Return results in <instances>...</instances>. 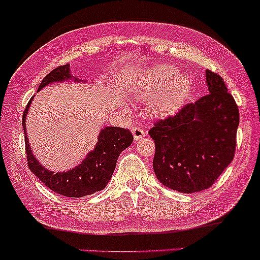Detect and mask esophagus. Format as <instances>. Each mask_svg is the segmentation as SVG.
Returning <instances> with one entry per match:
<instances>
[{
    "instance_id": "obj_1",
    "label": "esophagus",
    "mask_w": 260,
    "mask_h": 260,
    "mask_svg": "<svg viewBox=\"0 0 260 260\" xmlns=\"http://www.w3.org/2000/svg\"><path fill=\"white\" fill-rule=\"evenodd\" d=\"M131 131H133L135 141L141 140V138H143L144 136H146V131H144L143 129H140V127H137V126H134L133 129H131Z\"/></svg>"
}]
</instances>
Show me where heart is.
I'll use <instances>...</instances> for the list:
<instances>
[{
  "mask_svg": "<svg viewBox=\"0 0 260 260\" xmlns=\"http://www.w3.org/2000/svg\"><path fill=\"white\" fill-rule=\"evenodd\" d=\"M191 89L192 80L188 74L178 73L172 66H157L137 80L133 95L138 100L148 101V116L165 119L179 112Z\"/></svg>",
  "mask_w": 260,
  "mask_h": 260,
  "instance_id": "obj_1",
  "label": "heart"
}]
</instances>
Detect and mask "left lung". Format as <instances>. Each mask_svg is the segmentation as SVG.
Segmentation results:
<instances>
[{
  "label": "left lung",
  "mask_w": 260,
  "mask_h": 260,
  "mask_svg": "<svg viewBox=\"0 0 260 260\" xmlns=\"http://www.w3.org/2000/svg\"><path fill=\"white\" fill-rule=\"evenodd\" d=\"M209 94L149 130L153 168L164 186L184 193L207 190L233 161L239 110L224 81L207 70Z\"/></svg>",
  "instance_id": "left-lung-1"
}]
</instances>
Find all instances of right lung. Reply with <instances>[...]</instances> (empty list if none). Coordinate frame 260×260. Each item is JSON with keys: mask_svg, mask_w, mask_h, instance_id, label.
Returning <instances> with one entry per match:
<instances>
[{"mask_svg": "<svg viewBox=\"0 0 260 260\" xmlns=\"http://www.w3.org/2000/svg\"><path fill=\"white\" fill-rule=\"evenodd\" d=\"M73 81L76 83H87V81L72 75L70 64L58 67L44 77L38 90L52 83ZM35 98V96H33ZM33 98L27 104L22 116V129L25 133V146L28 167L39 180L56 193L66 197L80 198L101 191L109 184L116 168L120 153L133 143L134 137L127 129L117 126H104L98 135L96 144L93 150L87 153L85 159L75 167L66 172H56L43 166L31 149L26 130V118Z\"/></svg>", "mask_w": 260, "mask_h": 260, "instance_id": "right-lung-1", "label": "right lung"}]
</instances>
